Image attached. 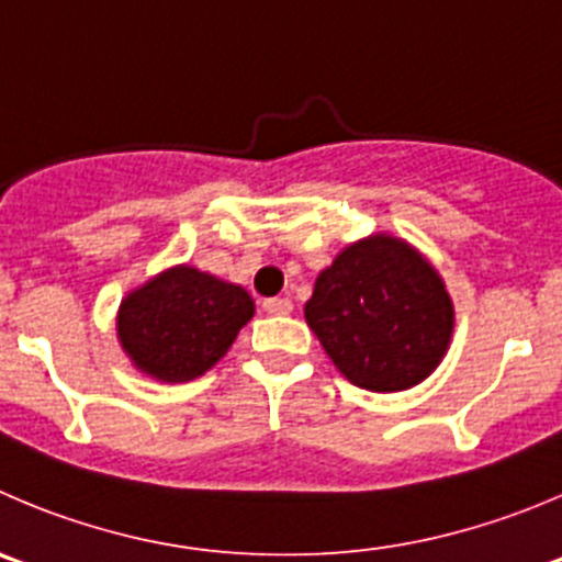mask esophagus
I'll list each match as a JSON object with an SVG mask.
<instances>
[{
	"instance_id": "obj_1",
	"label": "esophagus",
	"mask_w": 562,
	"mask_h": 562,
	"mask_svg": "<svg viewBox=\"0 0 562 562\" xmlns=\"http://www.w3.org/2000/svg\"><path fill=\"white\" fill-rule=\"evenodd\" d=\"M263 310L269 315H288L293 310L291 299L285 296H271V299H263Z\"/></svg>"
}]
</instances>
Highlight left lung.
Segmentation results:
<instances>
[{
    "mask_svg": "<svg viewBox=\"0 0 562 562\" xmlns=\"http://www.w3.org/2000/svg\"><path fill=\"white\" fill-rule=\"evenodd\" d=\"M304 318L335 368L370 392L419 384L442 362L453 335L442 277L392 236L342 249L315 280Z\"/></svg>",
    "mask_w": 562,
    "mask_h": 562,
    "instance_id": "8db88e82",
    "label": "left lung"
}]
</instances>
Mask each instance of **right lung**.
<instances>
[{"label": "right lung", "instance_id": "obj_1", "mask_svg": "<svg viewBox=\"0 0 562 562\" xmlns=\"http://www.w3.org/2000/svg\"><path fill=\"white\" fill-rule=\"evenodd\" d=\"M252 313L244 288L178 266L128 293L117 337L139 370L161 381H189L225 357Z\"/></svg>", "mask_w": 562, "mask_h": 562}]
</instances>
